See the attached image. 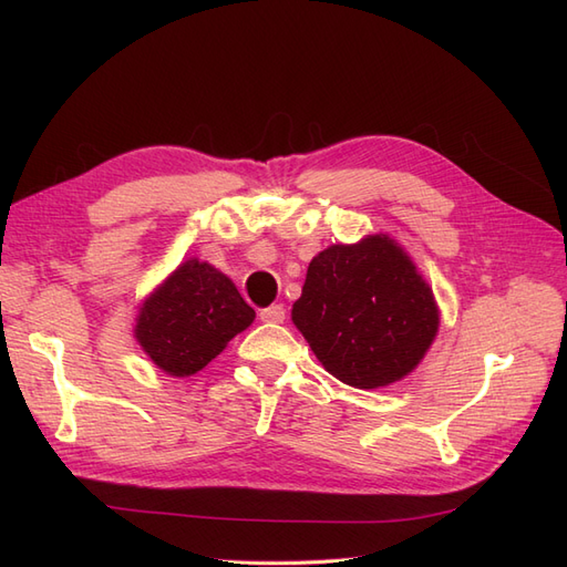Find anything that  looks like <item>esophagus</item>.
Segmentation results:
<instances>
[{
  "instance_id": "34e87169",
  "label": "esophagus",
  "mask_w": 567,
  "mask_h": 567,
  "mask_svg": "<svg viewBox=\"0 0 567 567\" xmlns=\"http://www.w3.org/2000/svg\"><path fill=\"white\" fill-rule=\"evenodd\" d=\"M260 319L267 323H281L286 319V310L284 305H269L265 310H260Z\"/></svg>"
}]
</instances>
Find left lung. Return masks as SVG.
Listing matches in <instances>:
<instances>
[{
  "label": "left lung",
  "instance_id": "8db88e82",
  "mask_svg": "<svg viewBox=\"0 0 567 567\" xmlns=\"http://www.w3.org/2000/svg\"><path fill=\"white\" fill-rule=\"evenodd\" d=\"M290 319L326 371L375 390L421 364L440 329V307L409 252L388 234H369L312 257Z\"/></svg>",
  "mask_w": 567,
  "mask_h": 567
}]
</instances>
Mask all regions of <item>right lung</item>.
Returning <instances> with one entry per match:
<instances>
[{"mask_svg":"<svg viewBox=\"0 0 567 567\" xmlns=\"http://www.w3.org/2000/svg\"><path fill=\"white\" fill-rule=\"evenodd\" d=\"M252 321L255 310L227 274L188 257L140 302L134 338L163 373L186 379L208 367Z\"/></svg>","mask_w":567,"mask_h":567,"instance_id":"add662e5","label":"right lung"}]
</instances>
